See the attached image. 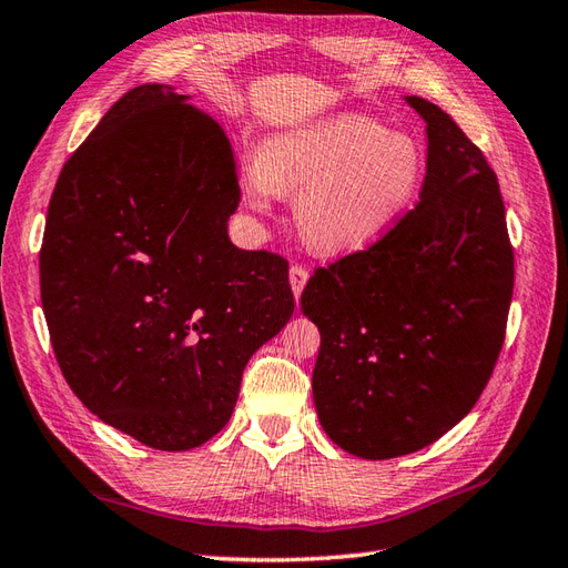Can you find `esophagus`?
I'll list each match as a JSON object with an SVG mask.
<instances>
[{
    "instance_id": "obj_1",
    "label": "esophagus",
    "mask_w": 568,
    "mask_h": 568,
    "mask_svg": "<svg viewBox=\"0 0 568 568\" xmlns=\"http://www.w3.org/2000/svg\"><path fill=\"white\" fill-rule=\"evenodd\" d=\"M288 284H292V292L298 298L308 284V270L301 265H292V270H288Z\"/></svg>"
}]
</instances>
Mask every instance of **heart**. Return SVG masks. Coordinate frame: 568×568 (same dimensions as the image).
Instances as JSON below:
<instances>
[{"mask_svg":"<svg viewBox=\"0 0 568 568\" xmlns=\"http://www.w3.org/2000/svg\"><path fill=\"white\" fill-rule=\"evenodd\" d=\"M426 159L409 134L337 113L274 134L241 178L247 210L267 214L294 190V216L317 251L356 253L388 236L424 185Z\"/></svg>","mask_w":568,"mask_h":568,"instance_id":"1","label":"heart"}]
</instances>
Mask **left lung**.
<instances>
[{"instance_id": "left-lung-1", "label": "left lung", "mask_w": 568, "mask_h": 568, "mask_svg": "<svg viewBox=\"0 0 568 568\" xmlns=\"http://www.w3.org/2000/svg\"><path fill=\"white\" fill-rule=\"evenodd\" d=\"M426 122L419 204L368 251L315 270L301 311L321 329L313 403L356 458L434 444L475 407L499 358L514 251L496 175L438 105Z\"/></svg>"}]
</instances>
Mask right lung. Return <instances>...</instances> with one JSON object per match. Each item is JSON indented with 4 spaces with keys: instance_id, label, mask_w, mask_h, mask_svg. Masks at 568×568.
<instances>
[{
    "instance_id": "obj_1",
    "label": "right lung",
    "mask_w": 568,
    "mask_h": 568,
    "mask_svg": "<svg viewBox=\"0 0 568 568\" xmlns=\"http://www.w3.org/2000/svg\"><path fill=\"white\" fill-rule=\"evenodd\" d=\"M173 87L108 110L54 185L40 301L69 388L156 450L216 436L243 368L294 313L288 265L229 239L239 161Z\"/></svg>"
}]
</instances>
